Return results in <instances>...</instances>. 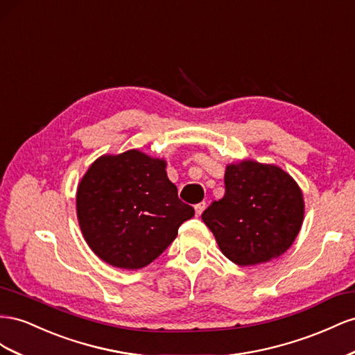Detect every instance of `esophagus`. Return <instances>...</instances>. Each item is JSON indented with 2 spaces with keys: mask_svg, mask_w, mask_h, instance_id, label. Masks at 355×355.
Listing matches in <instances>:
<instances>
[{
  "mask_svg": "<svg viewBox=\"0 0 355 355\" xmlns=\"http://www.w3.org/2000/svg\"><path fill=\"white\" fill-rule=\"evenodd\" d=\"M205 209V202H199V204L195 205V211H196V216H200L202 211Z\"/></svg>",
  "mask_w": 355,
  "mask_h": 355,
  "instance_id": "1",
  "label": "esophagus"
}]
</instances>
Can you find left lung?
Instances as JSON below:
<instances>
[{
    "label": "left lung",
    "instance_id": "left-lung-1",
    "mask_svg": "<svg viewBox=\"0 0 355 355\" xmlns=\"http://www.w3.org/2000/svg\"><path fill=\"white\" fill-rule=\"evenodd\" d=\"M225 184V196L202 212L223 254L252 266L287 251L303 220L296 181L275 165L248 160L227 166Z\"/></svg>",
    "mask_w": 355,
    "mask_h": 355
}]
</instances>
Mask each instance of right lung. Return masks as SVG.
<instances>
[{
	"label": "right lung",
	"mask_w": 355,
	"mask_h": 355,
	"mask_svg": "<svg viewBox=\"0 0 355 355\" xmlns=\"http://www.w3.org/2000/svg\"><path fill=\"white\" fill-rule=\"evenodd\" d=\"M77 216L98 257L121 269L147 266L195 216L178 198L165 160L138 150L99 157L77 190Z\"/></svg>",
	"instance_id": "right-lung-1"
}]
</instances>
